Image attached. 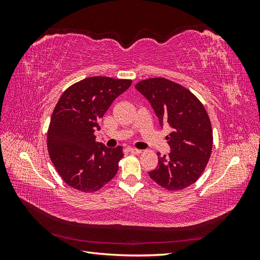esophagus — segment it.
<instances>
[{"instance_id": "1", "label": "esophagus", "mask_w": 260, "mask_h": 260, "mask_svg": "<svg viewBox=\"0 0 260 260\" xmlns=\"http://www.w3.org/2000/svg\"><path fill=\"white\" fill-rule=\"evenodd\" d=\"M129 152L132 153V154H141L142 153V151L141 149H138V148H133V147H129Z\"/></svg>"}]
</instances>
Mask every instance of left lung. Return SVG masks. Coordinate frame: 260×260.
Listing matches in <instances>:
<instances>
[{
  "label": "left lung",
  "instance_id": "obj_1",
  "mask_svg": "<svg viewBox=\"0 0 260 260\" xmlns=\"http://www.w3.org/2000/svg\"><path fill=\"white\" fill-rule=\"evenodd\" d=\"M136 89L149 101L160 125L171 128L166 137L171 152L158 154V166L148 175L167 191L183 190L203 175L211 155L212 129L206 109L190 90L166 78L141 80Z\"/></svg>",
  "mask_w": 260,
  "mask_h": 260
}]
</instances>
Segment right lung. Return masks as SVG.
I'll use <instances>...</instances> for the list:
<instances>
[{
	"label": "right lung",
	"instance_id": "1",
	"mask_svg": "<svg viewBox=\"0 0 260 260\" xmlns=\"http://www.w3.org/2000/svg\"><path fill=\"white\" fill-rule=\"evenodd\" d=\"M132 80L89 77L70 85L55 106L48 130L50 158L64 182L75 190L94 193L117 174L121 146L108 148L95 142L103 118L114 100Z\"/></svg>",
	"mask_w": 260,
	"mask_h": 260
}]
</instances>
